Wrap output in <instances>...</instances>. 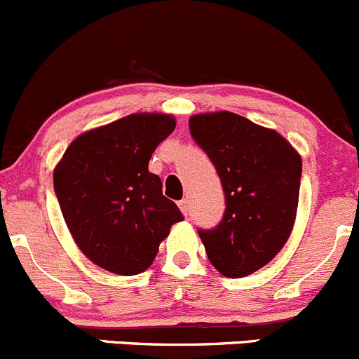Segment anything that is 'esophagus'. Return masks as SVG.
Segmentation results:
<instances>
[{
  "instance_id": "esophagus-1",
  "label": "esophagus",
  "mask_w": 359,
  "mask_h": 359,
  "mask_svg": "<svg viewBox=\"0 0 359 359\" xmlns=\"http://www.w3.org/2000/svg\"><path fill=\"white\" fill-rule=\"evenodd\" d=\"M178 205H180L181 212H183L184 216H188V201H187V198H183V201H180Z\"/></svg>"
}]
</instances>
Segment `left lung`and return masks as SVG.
Masks as SVG:
<instances>
[{
    "label": "left lung",
    "instance_id": "left-lung-1",
    "mask_svg": "<svg viewBox=\"0 0 359 359\" xmlns=\"http://www.w3.org/2000/svg\"><path fill=\"white\" fill-rule=\"evenodd\" d=\"M190 135L216 168L224 212L198 236L214 268L240 278L268 264L295 221L302 162L283 136L231 112L190 119Z\"/></svg>",
    "mask_w": 359,
    "mask_h": 359
}]
</instances>
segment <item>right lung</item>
I'll use <instances>...</instances> for the list:
<instances>
[{"label": "right lung", "instance_id": "add662e5", "mask_svg": "<svg viewBox=\"0 0 359 359\" xmlns=\"http://www.w3.org/2000/svg\"><path fill=\"white\" fill-rule=\"evenodd\" d=\"M176 128L164 114H133L77 136L53 175L55 195L84 256L117 275H138L157 256L178 205L149 171L154 150Z\"/></svg>", "mask_w": 359, "mask_h": 359}]
</instances>
